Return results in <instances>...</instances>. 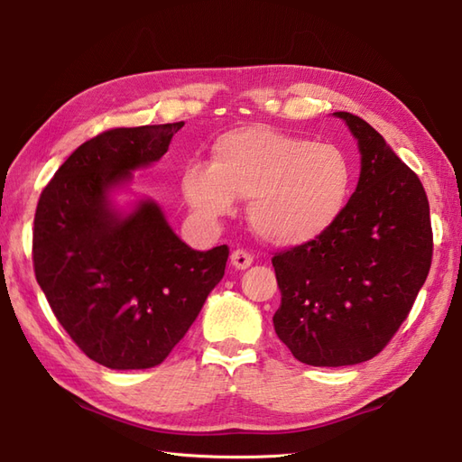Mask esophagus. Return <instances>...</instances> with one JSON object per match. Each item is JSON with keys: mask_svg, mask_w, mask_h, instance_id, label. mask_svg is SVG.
<instances>
[{"mask_svg": "<svg viewBox=\"0 0 462 462\" xmlns=\"http://www.w3.org/2000/svg\"><path fill=\"white\" fill-rule=\"evenodd\" d=\"M230 262H232V266L236 268V270H246V268L252 266L254 256H252L250 252H246V250H234L232 256H230Z\"/></svg>", "mask_w": 462, "mask_h": 462, "instance_id": "esophagus-1", "label": "esophagus"}]
</instances>
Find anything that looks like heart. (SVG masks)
Returning a JSON list of instances; mask_svg holds the SVG:
<instances>
[{"mask_svg": "<svg viewBox=\"0 0 462 462\" xmlns=\"http://www.w3.org/2000/svg\"><path fill=\"white\" fill-rule=\"evenodd\" d=\"M353 189V166L339 146L272 126H242L212 144V161L182 171V192L206 222L248 200V222L273 246L321 238L339 222Z\"/></svg>", "mask_w": 462, "mask_h": 462, "instance_id": "b5f03b06", "label": "heart"}]
</instances>
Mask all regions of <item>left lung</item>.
Instances as JSON below:
<instances>
[{"label":"left lung","mask_w":462,"mask_h":462,"mask_svg":"<svg viewBox=\"0 0 462 462\" xmlns=\"http://www.w3.org/2000/svg\"><path fill=\"white\" fill-rule=\"evenodd\" d=\"M361 174L339 222L272 258L282 303L273 329L298 361L341 367L369 361L413 308L433 260L429 200L419 176L369 123L346 111Z\"/></svg>","instance_id":"8db88e82"}]
</instances>
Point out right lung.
Returning a JSON list of instances; mask_svg holds the SVG:
<instances>
[{"label":"right lung","instance_id":"1","mask_svg":"<svg viewBox=\"0 0 462 462\" xmlns=\"http://www.w3.org/2000/svg\"><path fill=\"white\" fill-rule=\"evenodd\" d=\"M184 123L111 129L83 143L39 196L33 270L57 321L109 369H149L174 349L224 276L228 246L192 250L159 204L131 214L111 190L169 151Z\"/></svg>","mask_w":462,"mask_h":462}]
</instances>
